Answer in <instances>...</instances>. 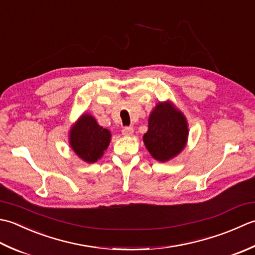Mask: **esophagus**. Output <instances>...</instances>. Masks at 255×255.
<instances>
[{"label": "esophagus", "instance_id": "1", "mask_svg": "<svg viewBox=\"0 0 255 255\" xmlns=\"http://www.w3.org/2000/svg\"><path fill=\"white\" fill-rule=\"evenodd\" d=\"M133 132H134L133 128H131V127H127L122 129V134L124 135V136H131Z\"/></svg>", "mask_w": 255, "mask_h": 255}]
</instances>
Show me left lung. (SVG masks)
<instances>
[{
	"label": "left lung",
	"instance_id": "left-lung-1",
	"mask_svg": "<svg viewBox=\"0 0 255 255\" xmlns=\"http://www.w3.org/2000/svg\"><path fill=\"white\" fill-rule=\"evenodd\" d=\"M188 122L171 101L158 102L149 113L148 129L143 142L158 162H168L183 152L188 139Z\"/></svg>",
	"mask_w": 255,
	"mask_h": 255
}]
</instances>
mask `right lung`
Here are the masks:
<instances>
[{
  "label": "right lung",
  "instance_id": "add662e5",
  "mask_svg": "<svg viewBox=\"0 0 255 255\" xmlns=\"http://www.w3.org/2000/svg\"><path fill=\"white\" fill-rule=\"evenodd\" d=\"M111 141V132L98 124L95 117L84 113L70 128L69 145L76 155L86 163L100 159Z\"/></svg>",
  "mask_w": 255,
  "mask_h": 255
}]
</instances>
